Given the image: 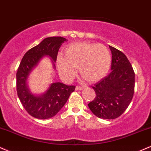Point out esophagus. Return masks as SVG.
<instances>
[{
    "label": "esophagus",
    "mask_w": 151,
    "mask_h": 151,
    "mask_svg": "<svg viewBox=\"0 0 151 151\" xmlns=\"http://www.w3.org/2000/svg\"><path fill=\"white\" fill-rule=\"evenodd\" d=\"M83 89V87L81 86H76V90H82Z\"/></svg>",
    "instance_id": "esophagus-1"
}]
</instances>
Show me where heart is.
<instances>
[{"label": "heart", "mask_w": 151, "mask_h": 151, "mask_svg": "<svg viewBox=\"0 0 151 151\" xmlns=\"http://www.w3.org/2000/svg\"><path fill=\"white\" fill-rule=\"evenodd\" d=\"M63 56H58L56 65L58 73L65 81H70L79 73L88 82L96 83L107 76L110 69L111 55L102 44L81 42L65 48Z\"/></svg>", "instance_id": "1"}]
</instances>
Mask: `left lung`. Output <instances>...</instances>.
Masks as SVG:
<instances>
[{
	"instance_id": "obj_1",
	"label": "left lung",
	"mask_w": 151,
	"mask_h": 151,
	"mask_svg": "<svg viewBox=\"0 0 151 151\" xmlns=\"http://www.w3.org/2000/svg\"><path fill=\"white\" fill-rule=\"evenodd\" d=\"M111 71L92 87L96 97L88 104L92 112L103 119H114L124 112L134 93L135 73L124 54L109 46Z\"/></svg>"
}]
</instances>
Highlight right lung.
Here are the masks:
<instances>
[{
  "label": "right lung",
  "mask_w": 151,
  "mask_h": 151,
  "mask_svg": "<svg viewBox=\"0 0 151 151\" xmlns=\"http://www.w3.org/2000/svg\"><path fill=\"white\" fill-rule=\"evenodd\" d=\"M66 39L61 37H47L36 47L27 51L23 56L16 74L17 93L21 103L31 116L40 119L54 116L64 106L70 93L75 90L74 86H66L62 83H53L41 95H34L27 86L30 73L36 68L44 56H49L55 69L58 51Z\"/></svg>",
  "instance_id": "1"
}]
</instances>
